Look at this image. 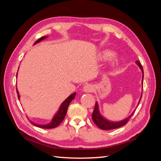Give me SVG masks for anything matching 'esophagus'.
<instances>
[{
	"label": "esophagus",
	"instance_id": "34e87169",
	"mask_svg": "<svg viewBox=\"0 0 161 161\" xmlns=\"http://www.w3.org/2000/svg\"><path fill=\"white\" fill-rule=\"evenodd\" d=\"M83 91L86 92H92L93 91V86H92L91 85H86L84 88H83Z\"/></svg>",
	"mask_w": 161,
	"mask_h": 161
}]
</instances>
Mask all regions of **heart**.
Segmentation results:
<instances>
[{"label":"heart","mask_w":161,"mask_h":161,"mask_svg":"<svg viewBox=\"0 0 161 161\" xmlns=\"http://www.w3.org/2000/svg\"><path fill=\"white\" fill-rule=\"evenodd\" d=\"M114 56V53H112L111 52H105L103 53V57L105 59H110V58H112Z\"/></svg>","instance_id":"1"}]
</instances>
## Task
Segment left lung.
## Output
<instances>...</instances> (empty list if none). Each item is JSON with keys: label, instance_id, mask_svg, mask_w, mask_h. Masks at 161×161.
<instances>
[{"label": "left lung", "instance_id": "obj_1", "mask_svg": "<svg viewBox=\"0 0 161 161\" xmlns=\"http://www.w3.org/2000/svg\"><path fill=\"white\" fill-rule=\"evenodd\" d=\"M136 63L139 66L140 69L142 70V73L144 74L143 68H142V66L141 65V63L140 62V61L137 60L136 62ZM143 77H144V75H143ZM143 77H142V81H143ZM142 95H141V98H142ZM134 111L133 112L132 114L128 117L127 119H125L123 121H119V122H111V121H109L107 119H105L101 115V114H99V111L98 103L96 102L95 106V109H94L93 113H92V121H94V123L97 125V127L99 128L100 129L104 130H114V129L118 128L121 127V126L125 125L128 122V121L131 118V115L134 114Z\"/></svg>", "mask_w": 161, "mask_h": 161}]
</instances>
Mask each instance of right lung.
<instances>
[{
	"instance_id": "1",
	"label": "right lung",
	"mask_w": 161,
	"mask_h": 161,
	"mask_svg": "<svg viewBox=\"0 0 161 161\" xmlns=\"http://www.w3.org/2000/svg\"><path fill=\"white\" fill-rule=\"evenodd\" d=\"M46 38V36H43L42 37H40L39 40H37L35 43H34V44H36V43L40 42V41L43 40V39ZM17 94H19L18 91L17 90ZM76 95V92L75 93L72 94L70 96H69L68 98L63 102L62 103L60 109L58 110V113L56 114V115L54 116V118H53L52 121L49 124H46V125H38V124H33L34 125L37 126L39 128H46V129H52V128H56L57 126L59 125L62 121H63V119H64L66 114V112H67V109L68 108H69V105L70 104V102L74 99V98L75 97ZM18 98L19 99V95H18Z\"/></svg>"
}]
</instances>
